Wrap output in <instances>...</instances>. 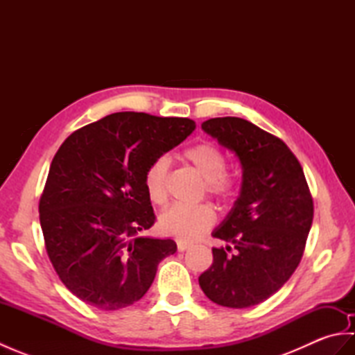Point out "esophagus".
Here are the masks:
<instances>
[{"instance_id":"1","label":"esophagus","mask_w":355,"mask_h":355,"mask_svg":"<svg viewBox=\"0 0 355 355\" xmlns=\"http://www.w3.org/2000/svg\"><path fill=\"white\" fill-rule=\"evenodd\" d=\"M177 247H178V252H186L187 248H191V244L189 243H183V241H178Z\"/></svg>"}]
</instances>
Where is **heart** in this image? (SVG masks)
I'll return each instance as SVG.
<instances>
[{"label": "heart", "instance_id": "obj_1", "mask_svg": "<svg viewBox=\"0 0 355 355\" xmlns=\"http://www.w3.org/2000/svg\"><path fill=\"white\" fill-rule=\"evenodd\" d=\"M183 158L205 178L206 193L218 202L227 205L235 200L239 187V177L227 166L224 150L214 141L201 140L183 150ZM169 158L157 157L145 171V189L154 205H163L168 200ZM215 212L209 205L183 206L173 205L158 216V230L163 235L180 241H193L205 235L215 224Z\"/></svg>", "mask_w": 355, "mask_h": 355}]
</instances>
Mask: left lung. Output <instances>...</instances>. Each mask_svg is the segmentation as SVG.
<instances>
[{
  "mask_svg": "<svg viewBox=\"0 0 355 355\" xmlns=\"http://www.w3.org/2000/svg\"><path fill=\"white\" fill-rule=\"evenodd\" d=\"M243 164V187L214 238V262L198 277L212 302L227 308L258 305L297 268L311 229L314 202L302 166L285 143L239 117L201 125ZM232 252V255L228 253Z\"/></svg>",
  "mask_w": 355,
  "mask_h": 355,
  "instance_id": "1",
  "label": "left lung"
}]
</instances>
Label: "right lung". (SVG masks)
I'll use <instances>...</instances> for the list:
<instances>
[{"label": "right lung", "instance_id": "obj_1", "mask_svg": "<svg viewBox=\"0 0 355 355\" xmlns=\"http://www.w3.org/2000/svg\"><path fill=\"white\" fill-rule=\"evenodd\" d=\"M195 130L191 119L114 112L70 134L40 200L45 250L62 284L103 311L145 296L172 239L141 238L155 215L145 189L150 162Z\"/></svg>", "mask_w": 355, "mask_h": 355}]
</instances>
